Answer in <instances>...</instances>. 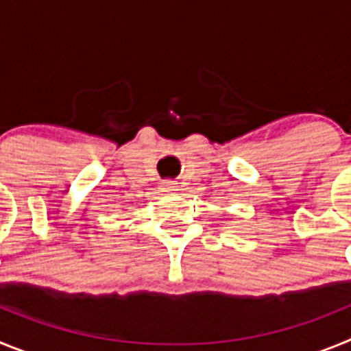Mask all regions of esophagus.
Instances as JSON below:
<instances>
[{
  "label": "esophagus",
  "mask_w": 351,
  "mask_h": 351,
  "mask_svg": "<svg viewBox=\"0 0 351 351\" xmlns=\"http://www.w3.org/2000/svg\"><path fill=\"white\" fill-rule=\"evenodd\" d=\"M161 190H163V191H178V182L167 179V181L161 182Z\"/></svg>",
  "instance_id": "34e87169"
}]
</instances>
